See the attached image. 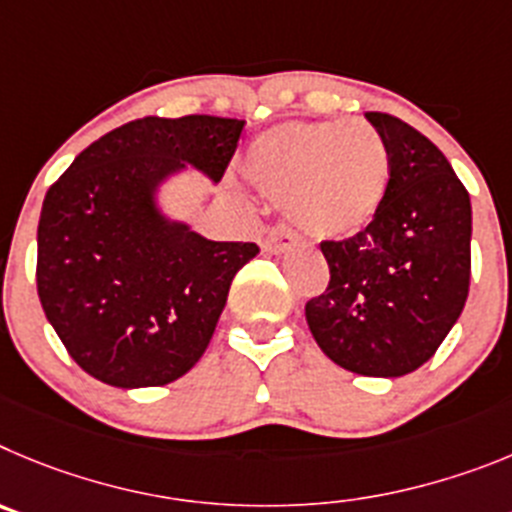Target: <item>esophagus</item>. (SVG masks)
Wrapping results in <instances>:
<instances>
[{
	"label": "esophagus",
	"mask_w": 512,
	"mask_h": 512,
	"mask_svg": "<svg viewBox=\"0 0 512 512\" xmlns=\"http://www.w3.org/2000/svg\"><path fill=\"white\" fill-rule=\"evenodd\" d=\"M293 245H296V237L288 227L270 229V234L262 239V250L270 252V255H283V252L293 250Z\"/></svg>",
	"instance_id": "34e87169"
}]
</instances>
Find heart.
I'll list each match as a JSON object with an SVG mask.
<instances>
[{
	"label": "heart",
	"instance_id": "obj_1",
	"mask_svg": "<svg viewBox=\"0 0 512 512\" xmlns=\"http://www.w3.org/2000/svg\"><path fill=\"white\" fill-rule=\"evenodd\" d=\"M242 173L260 193L285 199L298 232L334 239L377 216L388 193L390 153L380 132L362 119L283 122L252 140Z\"/></svg>",
	"mask_w": 512,
	"mask_h": 512
}]
</instances>
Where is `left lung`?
Instances as JSON below:
<instances>
[{
	"instance_id": "8db88e82",
	"label": "left lung",
	"mask_w": 512,
	"mask_h": 512,
	"mask_svg": "<svg viewBox=\"0 0 512 512\" xmlns=\"http://www.w3.org/2000/svg\"><path fill=\"white\" fill-rule=\"evenodd\" d=\"M365 117L388 145V193L362 232L321 242L329 285L306 321L344 370L400 377L434 357L467 301L472 204L428 137L393 114Z\"/></svg>"
}]
</instances>
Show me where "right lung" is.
Instances as JSON below:
<instances>
[{"label": "right lung", "instance_id": "obj_1", "mask_svg": "<svg viewBox=\"0 0 512 512\" xmlns=\"http://www.w3.org/2000/svg\"><path fill=\"white\" fill-rule=\"evenodd\" d=\"M245 119L142 117L91 142L48 188L38 296L78 367L114 388L186 375L211 342L229 285L260 252L168 222L155 188L193 165L222 181Z\"/></svg>", "mask_w": 512, "mask_h": 512}]
</instances>
